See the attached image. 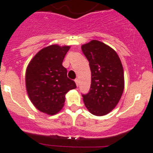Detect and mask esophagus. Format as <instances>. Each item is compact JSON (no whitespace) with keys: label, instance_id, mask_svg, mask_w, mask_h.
<instances>
[{"label":"esophagus","instance_id":"34e87169","mask_svg":"<svg viewBox=\"0 0 153 153\" xmlns=\"http://www.w3.org/2000/svg\"><path fill=\"white\" fill-rule=\"evenodd\" d=\"M75 84H76V86H79V85H80V83H79V80L78 79H76L75 80Z\"/></svg>","mask_w":153,"mask_h":153}]
</instances>
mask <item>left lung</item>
Segmentation results:
<instances>
[{"instance_id": "left-lung-1", "label": "left lung", "mask_w": 153, "mask_h": 153, "mask_svg": "<svg viewBox=\"0 0 153 153\" xmlns=\"http://www.w3.org/2000/svg\"><path fill=\"white\" fill-rule=\"evenodd\" d=\"M91 69L89 93L83 95L86 109L96 116L113 110L124 89L122 64L117 52L104 43L92 40L81 46Z\"/></svg>"}]
</instances>
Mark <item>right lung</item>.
Wrapping results in <instances>:
<instances>
[{
  "mask_svg": "<svg viewBox=\"0 0 153 153\" xmlns=\"http://www.w3.org/2000/svg\"><path fill=\"white\" fill-rule=\"evenodd\" d=\"M70 46L52 44L43 48L29 63L25 75L28 96L35 108L54 115L64 107L66 94L76 88L67 78L62 63Z\"/></svg>",
  "mask_w": 153,
  "mask_h": 153,
  "instance_id": "add662e5",
  "label": "right lung"
}]
</instances>
